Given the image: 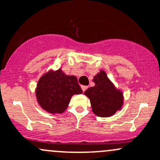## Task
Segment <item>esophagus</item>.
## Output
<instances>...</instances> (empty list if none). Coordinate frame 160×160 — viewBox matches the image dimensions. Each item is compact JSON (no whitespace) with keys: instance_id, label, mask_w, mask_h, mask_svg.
<instances>
[{"instance_id":"esophagus-1","label":"esophagus","mask_w":160,"mask_h":160,"mask_svg":"<svg viewBox=\"0 0 160 160\" xmlns=\"http://www.w3.org/2000/svg\"><path fill=\"white\" fill-rule=\"evenodd\" d=\"M81 88H82V90L84 92L85 90L87 89V86H81Z\"/></svg>"}]
</instances>
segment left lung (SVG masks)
Here are the masks:
<instances>
[{
	"label": "left lung",
	"mask_w": 160,
	"mask_h": 160,
	"mask_svg": "<svg viewBox=\"0 0 160 160\" xmlns=\"http://www.w3.org/2000/svg\"><path fill=\"white\" fill-rule=\"evenodd\" d=\"M93 87H90L84 94L90 99L92 111L100 117H112L123 105V93L116 88L104 70L94 76Z\"/></svg>",
	"instance_id": "8db88e82"
}]
</instances>
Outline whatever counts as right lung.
<instances>
[{
	"label": "right lung",
	"instance_id": "add662e5",
	"mask_svg": "<svg viewBox=\"0 0 160 160\" xmlns=\"http://www.w3.org/2000/svg\"><path fill=\"white\" fill-rule=\"evenodd\" d=\"M42 109L52 114L67 110L72 96L83 93L75 76L65 74L61 69L50 70L38 80L35 90Z\"/></svg>",
	"mask_w": 160,
	"mask_h": 160
}]
</instances>
